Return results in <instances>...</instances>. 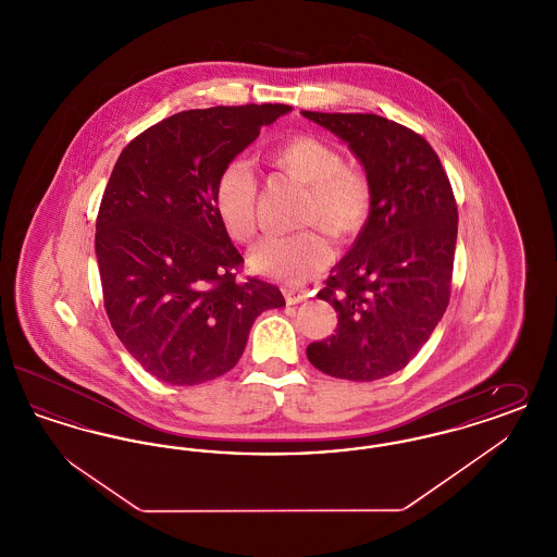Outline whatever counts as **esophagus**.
<instances>
[{
    "label": "esophagus",
    "mask_w": 557,
    "mask_h": 557,
    "mask_svg": "<svg viewBox=\"0 0 557 557\" xmlns=\"http://www.w3.org/2000/svg\"><path fill=\"white\" fill-rule=\"evenodd\" d=\"M309 296L305 292L286 290V302L288 305H298V302H305Z\"/></svg>",
    "instance_id": "obj_1"
}]
</instances>
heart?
I'll return each instance as SVG.
<instances>
[{"instance_id":"b5f03b06","label":"heart","mask_w":557,"mask_h":557,"mask_svg":"<svg viewBox=\"0 0 557 557\" xmlns=\"http://www.w3.org/2000/svg\"><path fill=\"white\" fill-rule=\"evenodd\" d=\"M269 162L292 184L305 187L300 219L319 225L336 242L357 238L371 214V186L366 173L345 164L343 154L313 135H296L280 144ZM214 212L225 234L248 242L257 230V182L244 160L223 166L212 191ZM330 263V246L313 232L288 238L261 239L248 257V267L269 280L302 284Z\"/></svg>"}]
</instances>
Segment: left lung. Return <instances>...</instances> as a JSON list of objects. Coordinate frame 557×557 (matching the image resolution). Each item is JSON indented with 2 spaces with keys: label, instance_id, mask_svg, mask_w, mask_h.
Segmentation results:
<instances>
[{
  "label": "left lung",
  "instance_id": "1",
  "mask_svg": "<svg viewBox=\"0 0 557 557\" xmlns=\"http://www.w3.org/2000/svg\"><path fill=\"white\" fill-rule=\"evenodd\" d=\"M361 162L371 214L332 267L318 298L338 313L325 341L307 346L319 371L371 382L403 370L449 305L457 205L449 177L422 135L377 114L311 112Z\"/></svg>",
  "mask_w": 557,
  "mask_h": 557
}]
</instances>
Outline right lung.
I'll list each match as a JSON object with an SVG mask.
<instances>
[{
  "label": "right lung",
  "mask_w": 557,
  "mask_h": 557,
  "mask_svg": "<svg viewBox=\"0 0 557 557\" xmlns=\"http://www.w3.org/2000/svg\"><path fill=\"white\" fill-rule=\"evenodd\" d=\"M286 104L177 112L121 152L96 221L110 325L133 359L173 386L232 370L255 319L286 305L277 286L238 280L242 255L212 191L225 164Z\"/></svg>",
  "instance_id": "obj_1"
}]
</instances>
